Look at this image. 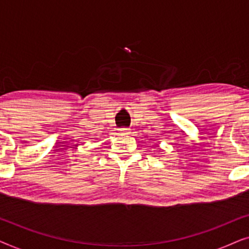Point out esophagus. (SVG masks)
I'll use <instances>...</instances> for the list:
<instances>
[{
    "mask_svg": "<svg viewBox=\"0 0 249 249\" xmlns=\"http://www.w3.org/2000/svg\"><path fill=\"white\" fill-rule=\"evenodd\" d=\"M120 131L122 132V134H124V135L129 134V129H127V128H121Z\"/></svg>",
    "mask_w": 249,
    "mask_h": 249,
    "instance_id": "esophagus-1",
    "label": "esophagus"
}]
</instances>
